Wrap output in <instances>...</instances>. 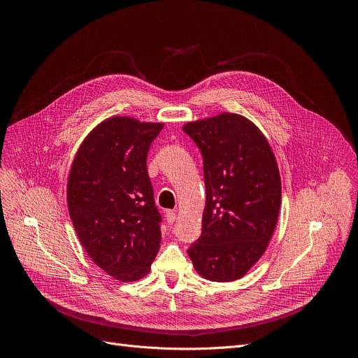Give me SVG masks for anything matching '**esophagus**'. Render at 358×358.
<instances>
[{
	"label": "esophagus",
	"mask_w": 358,
	"mask_h": 358,
	"mask_svg": "<svg viewBox=\"0 0 358 358\" xmlns=\"http://www.w3.org/2000/svg\"><path fill=\"white\" fill-rule=\"evenodd\" d=\"M166 220H167V224H169V225H173V224L176 222V220H177L176 211H167V213H166Z\"/></svg>",
	"instance_id": "obj_1"
}]
</instances>
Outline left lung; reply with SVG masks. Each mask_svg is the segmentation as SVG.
<instances>
[{
    "mask_svg": "<svg viewBox=\"0 0 358 358\" xmlns=\"http://www.w3.org/2000/svg\"><path fill=\"white\" fill-rule=\"evenodd\" d=\"M182 130L201 150L207 194L202 232L188 257L208 280L241 279L266 250L278 222L282 184L275 155L241 115L221 113Z\"/></svg>",
    "mask_w": 358,
    "mask_h": 358,
    "instance_id": "obj_1",
    "label": "left lung"
}]
</instances>
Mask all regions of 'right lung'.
Listing matches in <instances>:
<instances>
[{
  "mask_svg": "<svg viewBox=\"0 0 358 358\" xmlns=\"http://www.w3.org/2000/svg\"><path fill=\"white\" fill-rule=\"evenodd\" d=\"M163 123L115 116L80 144L68 180V210L90 259L112 278H144L160 249L162 215L147 152Z\"/></svg>",
  "mask_w": 358,
  "mask_h": 358,
  "instance_id": "1",
  "label": "right lung"
}]
</instances>
